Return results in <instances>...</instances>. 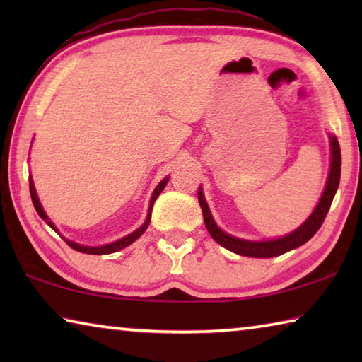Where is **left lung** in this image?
<instances>
[{"instance_id":"obj_1","label":"left lung","mask_w":362,"mask_h":362,"mask_svg":"<svg viewBox=\"0 0 362 362\" xmlns=\"http://www.w3.org/2000/svg\"><path fill=\"white\" fill-rule=\"evenodd\" d=\"M340 170H341V155H340V145L337 137L330 136V170L327 177L326 188H324L322 196L320 203L315 207V211L311 212V216L305 220V222L298 226L297 230H293L289 235L283 238H278V240L272 241H247L241 240V238H235L220 230L217 223L214 222L212 214L207 207V203L204 199L203 189H198V201L201 209H203V217L207 231L211 233V236L216 240L220 246L226 247L231 252L240 254L244 257H255V259H269V257H276L284 252H289V250L302 246L308 240L315 236V233L321 228V225L326 218L327 212L330 209V204H332V199L335 196L337 188H339L340 182Z\"/></svg>"}]
</instances>
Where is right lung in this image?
I'll return each mask as SVG.
<instances>
[{"label": "right lung", "instance_id": "1", "mask_svg": "<svg viewBox=\"0 0 362 362\" xmlns=\"http://www.w3.org/2000/svg\"><path fill=\"white\" fill-rule=\"evenodd\" d=\"M30 196H32V201H33V206H35V209H36V212H38V216L45 220V222L51 226L52 230H56L57 231V228H56V225H54L51 220H49V217L46 216V212H45V209H42V206H41V203H40V199H38V194H36V189H35V185H33V180H32V177H30ZM168 180H169V177H166V179H163L161 182H159V185L155 188V192H153V194H151V199H150V207H148V216H146V220H145V223L140 226V228H137L136 231L134 233H131V235H127V236H124V238H121V240H118V241H115V243H110V244H105V246H97V247H90V246H83V244H78V243H73V241H69V240H64L66 241V244H69V246L71 247V249H75V250H78V252H83V254H93V255H103V254H112V252H118V250H121V249H124V247H127L129 246V244H132L134 241L137 240V238H140L144 235V231L148 228V225H150V218H151V209H153V204H155V201H156V198L159 196V193L163 192L164 189V187L168 185ZM59 233V231H57Z\"/></svg>", "mask_w": 362, "mask_h": 362}]
</instances>
